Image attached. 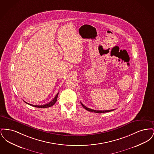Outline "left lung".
<instances>
[{"instance_id":"obj_1","label":"left lung","mask_w":154,"mask_h":154,"mask_svg":"<svg viewBox=\"0 0 154 154\" xmlns=\"http://www.w3.org/2000/svg\"><path fill=\"white\" fill-rule=\"evenodd\" d=\"M81 104L82 105V106L85 109V110L89 111L90 112H96V113H104V112H110V111H114L115 109H113V110H93V109H89L88 107H87L86 106H85L81 102Z\"/></svg>"}]
</instances>
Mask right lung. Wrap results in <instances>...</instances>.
Masks as SVG:
<instances>
[{"mask_svg":"<svg viewBox=\"0 0 154 154\" xmlns=\"http://www.w3.org/2000/svg\"><path fill=\"white\" fill-rule=\"evenodd\" d=\"M59 93H58L57 94V95L55 96V97L54 98V99L51 101L50 102L47 103V104H43V105H39V106H37V105H33V104H29L28 103L24 101V102L26 103V104L30 105L32 106H33V107H37V108H47V107H51L52 106H53L56 102L57 100V98H58V96Z\"/></svg>","mask_w":154,"mask_h":154,"instance_id":"right-lung-1","label":"right lung"}]
</instances>
